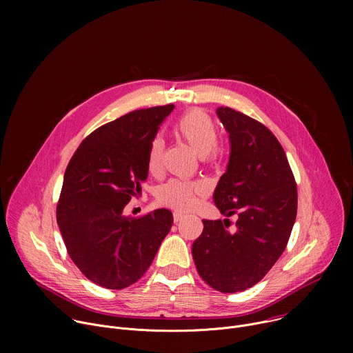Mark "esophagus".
Instances as JSON below:
<instances>
[{
	"instance_id": "1",
	"label": "esophagus",
	"mask_w": 353,
	"mask_h": 353,
	"mask_svg": "<svg viewBox=\"0 0 353 353\" xmlns=\"http://www.w3.org/2000/svg\"><path fill=\"white\" fill-rule=\"evenodd\" d=\"M183 218H184V215H183L181 212H173V221H174L176 223L180 222Z\"/></svg>"
}]
</instances>
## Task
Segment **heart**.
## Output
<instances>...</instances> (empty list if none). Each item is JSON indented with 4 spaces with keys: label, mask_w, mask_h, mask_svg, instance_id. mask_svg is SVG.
I'll use <instances>...</instances> for the list:
<instances>
[{
    "label": "heart",
    "mask_w": 353,
    "mask_h": 353,
    "mask_svg": "<svg viewBox=\"0 0 353 353\" xmlns=\"http://www.w3.org/2000/svg\"><path fill=\"white\" fill-rule=\"evenodd\" d=\"M173 132L187 142L205 163H218L225 155V145L216 138V124L204 110L191 109L185 112L174 123ZM163 150V139L154 138L146 157V169L152 176H158L162 172ZM207 191L208 188L204 183L170 180L158 188L157 199L163 207L185 211L195 204L198 195H204Z\"/></svg>",
    "instance_id": "1"
}]
</instances>
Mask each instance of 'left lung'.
Masks as SVG:
<instances>
[{
	"mask_svg": "<svg viewBox=\"0 0 353 353\" xmlns=\"http://www.w3.org/2000/svg\"><path fill=\"white\" fill-rule=\"evenodd\" d=\"M229 132L230 158L214 192L229 219H203L192 243L199 276L211 288L234 293L260 282L286 248L297 212V188L285 150L260 121L230 108L216 110Z\"/></svg>",
	"mask_w": 353,
	"mask_h": 353,
	"instance_id": "obj_1",
	"label": "left lung"
}]
</instances>
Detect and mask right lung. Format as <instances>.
I'll return each mask as SVG.
<instances>
[{
	"label": "right lung",
	"instance_id": "1",
	"mask_svg": "<svg viewBox=\"0 0 353 353\" xmlns=\"http://www.w3.org/2000/svg\"><path fill=\"white\" fill-rule=\"evenodd\" d=\"M173 105L139 109L89 134L72 155L57 204L71 260L93 283L124 289L152 264L173 225L169 210L125 218L148 177L146 157Z\"/></svg>",
	"mask_w": 353,
	"mask_h": 353
}]
</instances>
